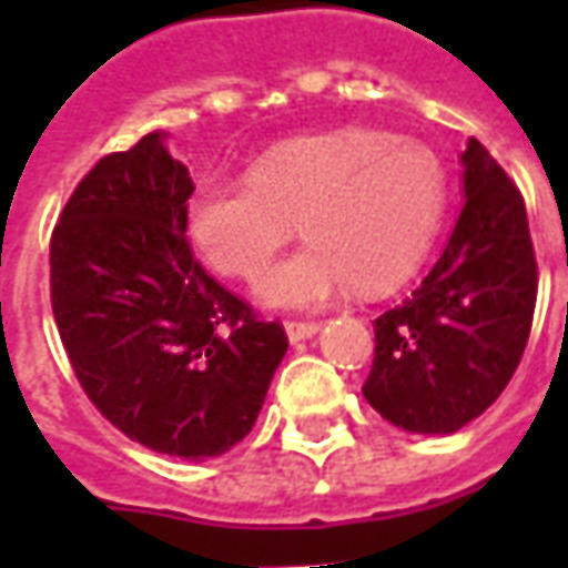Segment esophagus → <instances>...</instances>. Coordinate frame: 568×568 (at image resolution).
<instances>
[{"label":"esophagus","mask_w":568,"mask_h":568,"mask_svg":"<svg viewBox=\"0 0 568 568\" xmlns=\"http://www.w3.org/2000/svg\"><path fill=\"white\" fill-rule=\"evenodd\" d=\"M315 333H318V324H312V321H285V336H288L292 345L306 342V338H312Z\"/></svg>","instance_id":"obj_1"}]
</instances>
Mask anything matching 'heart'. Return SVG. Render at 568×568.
<instances>
[{"label":"heart","mask_w":568,"mask_h":568,"mask_svg":"<svg viewBox=\"0 0 568 568\" xmlns=\"http://www.w3.org/2000/svg\"><path fill=\"white\" fill-rule=\"evenodd\" d=\"M445 203L448 180L433 150L377 129H338L258 155L247 182L203 180L185 230L217 274L256 280L297 221L310 241L267 271L258 297L271 310H318L351 285L374 294L413 274Z\"/></svg>","instance_id":"b5f03b06"}]
</instances>
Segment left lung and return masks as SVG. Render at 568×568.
<instances>
[{
  "label": "left lung",
  "mask_w": 568,
  "mask_h": 568,
  "mask_svg": "<svg viewBox=\"0 0 568 568\" xmlns=\"http://www.w3.org/2000/svg\"><path fill=\"white\" fill-rule=\"evenodd\" d=\"M463 209L413 297L374 321L365 400L400 430L448 436L489 409L519 368L537 306L528 212L501 164L468 138Z\"/></svg>",
  "instance_id": "left-lung-1"
}]
</instances>
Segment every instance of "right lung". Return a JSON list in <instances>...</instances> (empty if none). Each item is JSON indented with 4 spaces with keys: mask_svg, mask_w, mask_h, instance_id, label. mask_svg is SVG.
Here are the masks:
<instances>
[{
    "mask_svg": "<svg viewBox=\"0 0 568 568\" xmlns=\"http://www.w3.org/2000/svg\"><path fill=\"white\" fill-rule=\"evenodd\" d=\"M164 138L79 182L49 241L52 315L84 395L120 433L171 457H221L253 430L288 338L194 258V182Z\"/></svg>",
    "mask_w": 568,
    "mask_h": 568,
    "instance_id": "1",
    "label": "right lung"
}]
</instances>
